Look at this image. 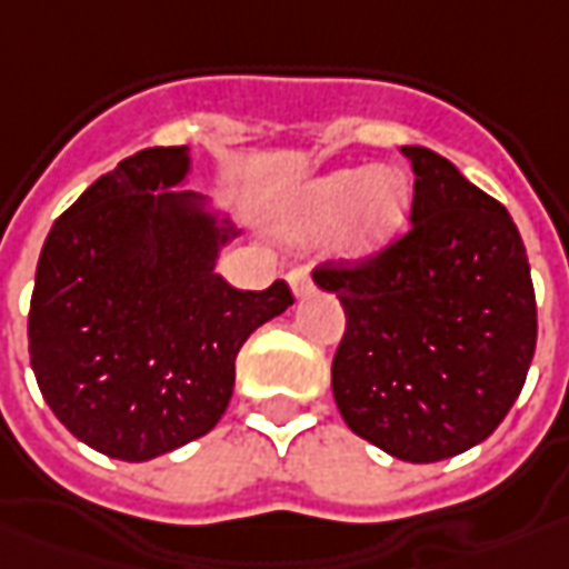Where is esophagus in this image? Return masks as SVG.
I'll return each mask as SVG.
<instances>
[{
	"label": "esophagus",
	"instance_id": "esophagus-1",
	"mask_svg": "<svg viewBox=\"0 0 569 569\" xmlns=\"http://www.w3.org/2000/svg\"><path fill=\"white\" fill-rule=\"evenodd\" d=\"M288 284H291L293 297H309V293L316 291V284H312V278H309L307 266H297L288 272Z\"/></svg>",
	"mask_w": 569,
	"mask_h": 569
}]
</instances>
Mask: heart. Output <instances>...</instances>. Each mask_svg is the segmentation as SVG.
<instances>
[{"label": "heart", "mask_w": 569, "mask_h": 569, "mask_svg": "<svg viewBox=\"0 0 569 569\" xmlns=\"http://www.w3.org/2000/svg\"><path fill=\"white\" fill-rule=\"evenodd\" d=\"M411 191L393 167H352L312 179L281 213V229L309 241L337 226L331 250L340 260H368L406 226Z\"/></svg>", "instance_id": "1"}]
</instances>
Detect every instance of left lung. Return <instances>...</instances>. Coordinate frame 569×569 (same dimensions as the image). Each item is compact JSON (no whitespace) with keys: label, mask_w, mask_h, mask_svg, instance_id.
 <instances>
[{"label":"left lung","mask_w":569,"mask_h":569,"mask_svg":"<svg viewBox=\"0 0 569 569\" xmlns=\"http://www.w3.org/2000/svg\"><path fill=\"white\" fill-rule=\"evenodd\" d=\"M411 229L366 262H325L347 331L331 390L352 433L430 465L501 425L536 352V293L515 219L456 163L421 144Z\"/></svg>","instance_id":"obj_1"}]
</instances>
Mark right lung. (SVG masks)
<instances>
[{
	"instance_id": "right-lung-1",
	"label": "right lung",
	"mask_w": 569,
	"mask_h": 569,
	"mask_svg": "<svg viewBox=\"0 0 569 569\" xmlns=\"http://www.w3.org/2000/svg\"><path fill=\"white\" fill-rule=\"evenodd\" d=\"M191 154L144 148L54 219L30 300L42 399L101 456L148 461L210 433L229 409L234 356L293 297L217 276L234 226L186 186Z\"/></svg>"
}]
</instances>
